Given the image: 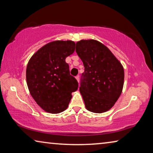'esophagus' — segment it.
<instances>
[{
    "label": "esophagus",
    "mask_w": 153,
    "mask_h": 153,
    "mask_svg": "<svg viewBox=\"0 0 153 153\" xmlns=\"http://www.w3.org/2000/svg\"><path fill=\"white\" fill-rule=\"evenodd\" d=\"M76 79H77V82H79V76H77L76 77Z\"/></svg>",
    "instance_id": "obj_1"
}]
</instances>
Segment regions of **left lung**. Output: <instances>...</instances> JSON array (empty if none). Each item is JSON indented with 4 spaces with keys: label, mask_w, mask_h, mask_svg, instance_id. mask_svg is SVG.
I'll return each instance as SVG.
<instances>
[{
    "label": "left lung",
    "mask_w": 153,
    "mask_h": 153,
    "mask_svg": "<svg viewBox=\"0 0 153 153\" xmlns=\"http://www.w3.org/2000/svg\"><path fill=\"white\" fill-rule=\"evenodd\" d=\"M76 51L84 66L79 92L87 110L96 113L112 108L122 92L124 69L107 46L95 40H82Z\"/></svg>",
    "instance_id": "left-lung-1"
}]
</instances>
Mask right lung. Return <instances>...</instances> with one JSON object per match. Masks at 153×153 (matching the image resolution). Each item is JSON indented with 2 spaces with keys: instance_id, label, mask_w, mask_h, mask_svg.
Wrapping results in <instances>:
<instances>
[{
  "instance_id": "1",
  "label": "right lung",
  "mask_w": 153,
  "mask_h": 153,
  "mask_svg": "<svg viewBox=\"0 0 153 153\" xmlns=\"http://www.w3.org/2000/svg\"><path fill=\"white\" fill-rule=\"evenodd\" d=\"M76 43L71 40H56L43 46L28 62L26 81L36 103L46 112L56 114L68 107L71 93L78 83L70 75L67 56L73 54Z\"/></svg>"
}]
</instances>
